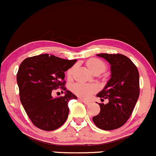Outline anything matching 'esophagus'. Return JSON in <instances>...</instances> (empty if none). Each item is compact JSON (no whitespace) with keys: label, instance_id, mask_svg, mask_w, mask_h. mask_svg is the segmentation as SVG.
Segmentation results:
<instances>
[{"label":"esophagus","instance_id":"1","mask_svg":"<svg viewBox=\"0 0 156 156\" xmlns=\"http://www.w3.org/2000/svg\"><path fill=\"white\" fill-rule=\"evenodd\" d=\"M80 101H83V103L85 104H90V101H87V100H85V99H83V98H79Z\"/></svg>","mask_w":156,"mask_h":156}]
</instances>
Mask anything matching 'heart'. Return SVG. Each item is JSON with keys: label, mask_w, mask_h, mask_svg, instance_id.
<instances>
[{"label": "heart", "mask_w": 156, "mask_h": 156, "mask_svg": "<svg viewBox=\"0 0 156 156\" xmlns=\"http://www.w3.org/2000/svg\"><path fill=\"white\" fill-rule=\"evenodd\" d=\"M87 66L89 69L91 70L92 73L95 72H104L107 69V64L101 59L97 58H92L89 59L87 61ZM75 66H72L67 70L68 78H71L74 71ZM72 90L78 96L82 98H89L92 93H94L97 90V87L95 84L85 83H75L72 87Z\"/></svg>", "instance_id": "heart-1"}]
</instances>
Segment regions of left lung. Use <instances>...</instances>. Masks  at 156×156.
I'll return each instance as SVG.
<instances>
[{
  "label": "left lung",
  "instance_id": "left-lung-1",
  "mask_svg": "<svg viewBox=\"0 0 156 156\" xmlns=\"http://www.w3.org/2000/svg\"><path fill=\"white\" fill-rule=\"evenodd\" d=\"M98 57L111 65V78L97 95L107 103L98 104L100 112L92 118L95 124L104 130L121 127L130 117L139 97V73L130 59L121 54L101 53Z\"/></svg>",
  "mask_w": 156,
  "mask_h": 156
}]
</instances>
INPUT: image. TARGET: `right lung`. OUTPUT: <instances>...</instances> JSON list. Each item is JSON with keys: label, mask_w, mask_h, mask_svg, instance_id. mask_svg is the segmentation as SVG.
I'll return each mask as SVG.
<instances>
[{"label": "right lung", "mask_w": 156, "mask_h": 156, "mask_svg": "<svg viewBox=\"0 0 156 156\" xmlns=\"http://www.w3.org/2000/svg\"><path fill=\"white\" fill-rule=\"evenodd\" d=\"M77 61L43 54L22 61L17 74L20 102L32 124L39 129L52 131L68 118V103L77 97L65 87V74ZM61 88L64 97L54 99L53 89Z\"/></svg>", "instance_id": "obj_1"}]
</instances>
